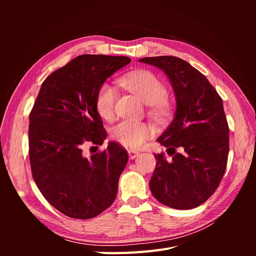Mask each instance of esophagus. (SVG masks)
Instances as JSON below:
<instances>
[{
  "label": "esophagus",
  "mask_w": 256,
  "mask_h": 256,
  "mask_svg": "<svg viewBox=\"0 0 256 256\" xmlns=\"http://www.w3.org/2000/svg\"><path fill=\"white\" fill-rule=\"evenodd\" d=\"M128 154H129V158L130 159H134V158H136L138 156V154H140V152L134 150H128Z\"/></svg>",
  "instance_id": "obj_1"
}]
</instances>
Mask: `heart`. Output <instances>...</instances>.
<instances>
[{"mask_svg": "<svg viewBox=\"0 0 256 256\" xmlns=\"http://www.w3.org/2000/svg\"><path fill=\"white\" fill-rule=\"evenodd\" d=\"M120 84L150 106V114L156 120H164L168 115L170 104L166 100L168 90L157 74L150 70H136L122 76ZM116 102L115 88L104 83L96 95V110L102 118L111 120L114 116ZM113 140L129 148L138 150L154 136V128L147 122L122 120L112 128Z\"/></svg>", "mask_w": 256, "mask_h": 256, "instance_id": "b5f03b06", "label": "heart"}]
</instances>
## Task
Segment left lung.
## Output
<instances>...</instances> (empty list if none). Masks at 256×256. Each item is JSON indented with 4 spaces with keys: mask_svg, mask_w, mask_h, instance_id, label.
Masks as SVG:
<instances>
[{
    "mask_svg": "<svg viewBox=\"0 0 256 256\" xmlns=\"http://www.w3.org/2000/svg\"><path fill=\"white\" fill-rule=\"evenodd\" d=\"M138 60L164 72L177 104L173 122L157 140L172 158L154 154L150 191L168 207L196 208L214 194L226 168L230 129L222 98L203 74L180 58Z\"/></svg>",
    "mask_w": 256,
    "mask_h": 256,
    "instance_id": "8db88e82",
    "label": "left lung"
}]
</instances>
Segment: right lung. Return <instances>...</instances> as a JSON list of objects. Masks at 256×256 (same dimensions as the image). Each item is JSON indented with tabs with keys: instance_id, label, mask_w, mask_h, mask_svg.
Listing matches in <instances>:
<instances>
[{
	"instance_id": "add662e5",
	"label": "right lung",
	"mask_w": 256,
	"mask_h": 256,
	"mask_svg": "<svg viewBox=\"0 0 256 256\" xmlns=\"http://www.w3.org/2000/svg\"><path fill=\"white\" fill-rule=\"evenodd\" d=\"M130 62L102 54L76 56L44 81L30 113L33 178L44 198L70 218H94L116 198L127 150L110 142L104 150L86 157L83 146L104 143L106 132L96 110L97 92Z\"/></svg>"
}]
</instances>
